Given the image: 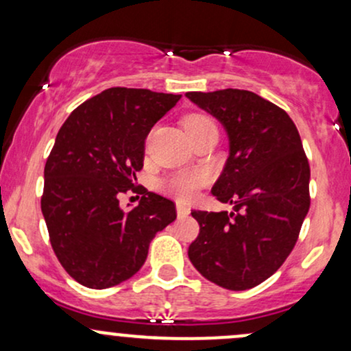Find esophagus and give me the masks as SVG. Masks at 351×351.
<instances>
[{"label":"esophagus","mask_w":351,"mask_h":351,"mask_svg":"<svg viewBox=\"0 0 351 351\" xmlns=\"http://www.w3.org/2000/svg\"><path fill=\"white\" fill-rule=\"evenodd\" d=\"M176 213H178V216H188L189 215V208L184 203L178 201V203H176Z\"/></svg>","instance_id":"obj_1"}]
</instances>
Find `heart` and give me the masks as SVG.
Listing matches in <instances>:
<instances>
[{
    "instance_id": "1",
    "label": "heart",
    "mask_w": 351,
    "mask_h": 351,
    "mask_svg": "<svg viewBox=\"0 0 351 351\" xmlns=\"http://www.w3.org/2000/svg\"><path fill=\"white\" fill-rule=\"evenodd\" d=\"M209 125H215V122L209 117L201 114H193L184 120V127H186L188 134H193L199 128L209 127ZM204 181H206V175L203 171H184L165 180L163 189L180 199H189L196 195V191Z\"/></svg>"
}]
</instances>
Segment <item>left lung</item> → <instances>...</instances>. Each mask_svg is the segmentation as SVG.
Listing matches in <instances>:
<instances>
[{
	"label": "left lung",
	"instance_id": "left-lung-1",
	"mask_svg": "<svg viewBox=\"0 0 351 351\" xmlns=\"http://www.w3.org/2000/svg\"><path fill=\"white\" fill-rule=\"evenodd\" d=\"M224 127L229 156L213 196L232 211H191L199 234L188 249L196 271L247 291L284 264L310 208V167L295 123L272 102L239 88L188 92Z\"/></svg>",
	"mask_w": 351,
	"mask_h": 351
}]
</instances>
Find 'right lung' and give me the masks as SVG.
Segmentation results:
<instances>
[{
  "label": "right lung",
  "mask_w": 351,
  "mask_h": 351,
  "mask_svg": "<svg viewBox=\"0 0 351 351\" xmlns=\"http://www.w3.org/2000/svg\"><path fill=\"white\" fill-rule=\"evenodd\" d=\"M181 95L112 87L86 100L56 136L44 167L41 209L51 245L74 280L88 289L114 287L140 271L148 245L176 219L171 199L143 186L145 138ZM142 191L138 207L118 196Z\"/></svg>",
  "instance_id": "1"
}]
</instances>
